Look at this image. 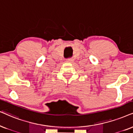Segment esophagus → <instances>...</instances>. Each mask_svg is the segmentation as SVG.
Here are the masks:
<instances>
[{
	"label": "esophagus",
	"instance_id": "esophagus-1",
	"mask_svg": "<svg viewBox=\"0 0 133 133\" xmlns=\"http://www.w3.org/2000/svg\"><path fill=\"white\" fill-rule=\"evenodd\" d=\"M73 61H74L73 59H71V58L67 59H66V62H68V63H72V62H73Z\"/></svg>",
	"mask_w": 133,
	"mask_h": 133
}]
</instances>
